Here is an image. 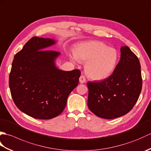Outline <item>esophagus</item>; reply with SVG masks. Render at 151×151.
Returning <instances> with one entry per match:
<instances>
[{"instance_id": "esophagus-1", "label": "esophagus", "mask_w": 151, "mask_h": 151, "mask_svg": "<svg viewBox=\"0 0 151 151\" xmlns=\"http://www.w3.org/2000/svg\"><path fill=\"white\" fill-rule=\"evenodd\" d=\"M79 82L81 83V84H83V83H85L86 82V78L83 75H81V76H80L79 78Z\"/></svg>"}]
</instances>
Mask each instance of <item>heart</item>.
<instances>
[{
    "label": "heart",
    "instance_id": "b5f03b06",
    "mask_svg": "<svg viewBox=\"0 0 151 151\" xmlns=\"http://www.w3.org/2000/svg\"><path fill=\"white\" fill-rule=\"evenodd\" d=\"M70 59L73 62H86L84 69L88 77L94 81H102L114 72L118 53L102 41H89L78 44Z\"/></svg>",
    "mask_w": 151,
    "mask_h": 151
}]
</instances>
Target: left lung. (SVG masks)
Returning a JSON list of instances; mask_svg holds the SVG:
<instances>
[{
  "label": "left lung",
  "instance_id": "8db88e82",
  "mask_svg": "<svg viewBox=\"0 0 151 151\" xmlns=\"http://www.w3.org/2000/svg\"><path fill=\"white\" fill-rule=\"evenodd\" d=\"M88 106L97 116L110 119L132 110L142 88L138 58L127 46L121 47V58L113 73L103 81L87 83Z\"/></svg>",
  "mask_w": 151,
  "mask_h": 151
}]
</instances>
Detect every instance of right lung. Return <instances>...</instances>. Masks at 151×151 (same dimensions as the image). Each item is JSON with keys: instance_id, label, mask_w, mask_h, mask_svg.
Returning <instances> with one entry per match:
<instances>
[{"instance_id": "obj_1", "label": "right lung", "mask_w": 151, "mask_h": 151, "mask_svg": "<svg viewBox=\"0 0 151 151\" xmlns=\"http://www.w3.org/2000/svg\"><path fill=\"white\" fill-rule=\"evenodd\" d=\"M56 43L50 38L33 37L15 54L9 76L13 100L23 113L50 119L63 111L69 95L78 84L81 71L58 69L60 53L44 50Z\"/></svg>"}]
</instances>
